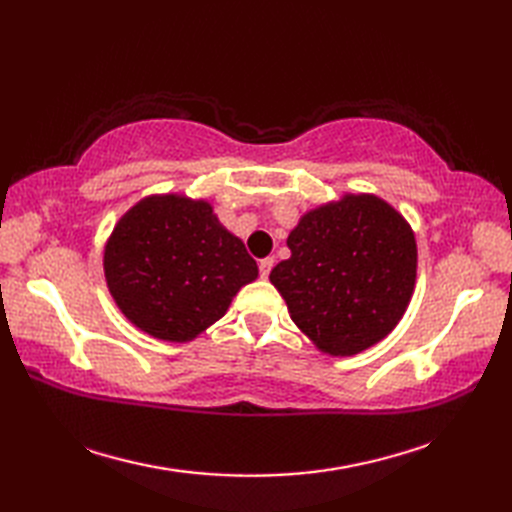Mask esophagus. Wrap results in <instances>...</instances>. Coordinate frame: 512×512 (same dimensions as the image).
<instances>
[{"label": "esophagus", "mask_w": 512, "mask_h": 512, "mask_svg": "<svg viewBox=\"0 0 512 512\" xmlns=\"http://www.w3.org/2000/svg\"><path fill=\"white\" fill-rule=\"evenodd\" d=\"M273 266H275V259H273V257L262 259V262H259V275H262L264 279H268V275H270V270H273Z\"/></svg>", "instance_id": "obj_1"}]
</instances>
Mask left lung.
<instances>
[{"label": "left lung", "mask_w": 512, "mask_h": 512, "mask_svg": "<svg viewBox=\"0 0 512 512\" xmlns=\"http://www.w3.org/2000/svg\"><path fill=\"white\" fill-rule=\"evenodd\" d=\"M270 281L319 350L352 356L396 328L416 286L411 226L376 195H345L301 217Z\"/></svg>", "instance_id": "left-lung-1"}]
</instances>
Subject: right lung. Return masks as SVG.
I'll use <instances>...</instances> for the list:
<instances>
[{"instance_id": "right-lung-1", "label": "right lung", "mask_w": 512, "mask_h": 512, "mask_svg": "<svg viewBox=\"0 0 512 512\" xmlns=\"http://www.w3.org/2000/svg\"><path fill=\"white\" fill-rule=\"evenodd\" d=\"M105 279L118 308L140 330L189 341L257 279L244 242L217 222L209 202L154 195L127 211L105 248Z\"/></svg>"}]
</instances>
